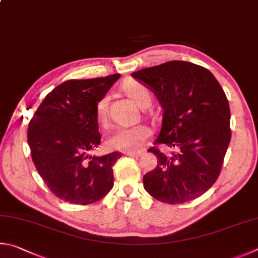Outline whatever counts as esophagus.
<instances>
[{
  "label": "esophagus",
  "mask_w": 258,
  "mask_h": 258,
  "mask_svg": "<svg viewBox=\"0 0 258 258\" xmlns=\"http://www.w3.org/2000/svg\"><path fill=\"white\" fill-rule=\"evenodd\" d=\"M124 155L133 156V157H135V156H142L143 155V152H126V153H124Z\"/></svg>",
  "instance_id": "esophagus-1"
}]
</instances>
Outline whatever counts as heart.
<instances>
[{
    "instance_id": "heart-1",
    "label": "heart",
    "mask_w": 258,
    "mask_h": 258,
    "mask_svg": "<svg viewBox=\"0 0 258 258\" xmlns=\"http://www.w3.org/2000/svg\"><path fill=\"white\" fill-rule=\"evenodd\" d=\"M123 90L139 106L144 107L150 105L151 94L144 86L136 83H129L123 86ZM108 104H110V96L107 94L103 95L96 104L97 121L104 128L108 125V120H110V117H108ZM150 128L144 124L121 126L111 134V136L107 139V144L108 146L117 151L133 152L141 147L144 142L150 137Z\"/></svg>"
}]
</instances>
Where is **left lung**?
Listing matches in <instances>:
<instances>
[{"instance_id": "8db88e82", "label": "left lung", "mask_w": 258, "mask_h": 258, "mask_svg": "<svg viewBox=\"0 0 258 258\" xmlns=\"http://www.w3.org/2000/svg\"><path fill=\"white\" fill-rule=\"evenodd\" d=\"M132 77L151 89L163 108L162 126L151 147L157 165L144 175V188L168 204H182L202 196L213 186L227 153L230 107L212 72L186 61H170L133 72Z\"/></svg>"}]
</instances>
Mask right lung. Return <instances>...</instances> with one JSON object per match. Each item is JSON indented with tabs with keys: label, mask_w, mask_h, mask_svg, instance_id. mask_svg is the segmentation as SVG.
<instances>
[{
	"label": "right lung",
	"mask_w": 258,
	"mask_h": 258,
	"mask_svg": "<svg viewBox=\"0 0 258 258\" xmlns=\"http://www.w3.org/2000/svg\"><path fill=\"white\" fill-rule=\"evenodd\" d=\"M119 74L68 80L46 95L28 126V145L38 173L54 195L70 204L88 205L113 187L117 152L89 155L101 143L96 104Z\"/></svg>",
	"instance_id": "obj_1"
}]
</instances>
